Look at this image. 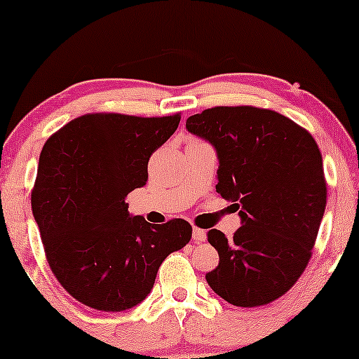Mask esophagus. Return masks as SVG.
Listing matches in <instances>:
<instances>
[{
    "label": "esophagus",
    "instance_id": "1",
    "mask_svg": "<svg viewBox=\"0 0 359 359\" xmlns=\"http://www.w3.org/2000/svg\"><path fill=\"white\" fill-rule=\"evenodd\" d=\"M193 238L196 243H201V242H205V232L203 229H198V227H193Z\"/></svg>",
    "mask_w": 359,
    "mask_h": 359
}]
</instances>
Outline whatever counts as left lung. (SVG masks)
<instances>
[{
  "label": "left lung",
  "mask_w": 359,
  "mask_h": 359,
  "mask_svg": "<svg viewBox=\"0 0 359 359\" xmlns=\"http://www.w3.org/2000/svg\"><path fill=\"white\" fill-rule=\"evenodd\" d=\"M186 129L214 147L215 191L238 210L242 227L208 242L219 266L205 274L210 289L238 307L281 297L306 269L327 204L322 154L313 137L276 111L212 107Z\"/></svg>",
  "instance_id": "left-lung-1"
}]
</instances>
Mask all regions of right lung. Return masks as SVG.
<instances>
[{
    "instance_id": "right-lung-1",
    "label": "right lung",
    "mask_w": 359,
    "mask_h": 359,
    "mask_svg": "<svg viewBox=\"0 0 359 359\" xmlns=\"http://www.w3.org/2000/svg\"><path fill=\"white\" fill-rule=\"evenodd\" d=\"M180 119L85 114L43 145L32 214L53 276L78 302L104 312L135 307L163 259L191 240L186 220L151 225L126 203L147 184L151 154Z\"/></svg>"
}]
</instances>
